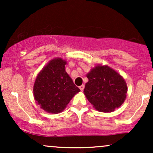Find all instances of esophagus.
Segmentation results:
<instances>
[{
  "label": "esophagus",
  "instance_id": "esophagus-1",
  "mask_svg": "<svg viewBox=\"0 0 153 153\" xmlns=\"http://www.w3.org/2000/svg\"><path fill=\"white\" fill-rule=\"evenodd\" d=\"M84 88H85V85H81L80 87H79V88L80 89V91H83Z\"/></svg>",
  "mask_w": 153,
  "mask_h": 153
}]
</instances>
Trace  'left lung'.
I'll list each match as a JSON object with an SVG mask.
<instances>
[{
	"label": "left lung",
	"instance_id": "1",
	"mask_svg": "<svg viewBox=\"0 0 153 153\" xmlns=\"http://www.w3.org/2000/svg\"><path fill=\"white\" fill-rule=\"evenodd\" d=\"M84 94L95 108L111 112L125 101L127 87L125 80L109 67L98 65L87 74Z\"/></svg>",
	"mask_w": 153,
	"mask_h": 153
}]
</instances>
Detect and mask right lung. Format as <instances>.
Returning <instances> with one entry per match:
<instances>
[{
	"mask_svg": "<svg viewBox=\"0 0 153 153\" xmlns=\"http://www.w3.org/2000/svg\"><path fill=\"white\" fill-rule=\"evenodd\" d=\"M66 62L54 59L39 73L34 85L36 103L49 113L57 114L65 108L72 98L80 91L65 71Z\"/></svg>",
	"mask_w": 153,
	"mask_h": 153,
	"instance_id": "1",
	"label": "right lung"
}]
</instances>
